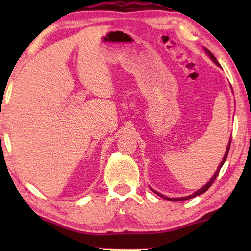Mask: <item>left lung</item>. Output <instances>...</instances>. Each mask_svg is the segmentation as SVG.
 Segmentation results:
<instances>
[{
  "label": "left lung",
  "instance_id": "obj_1",
  "mask_svg": "<svg viewBox=\"0 0 251 251\" xmlns=\"http://www.w3.org/2000/svg\"><path fill=\"white\" fill-rule=\"evenodd\" d=\"M205 50H206V53H207V55L208 56H209L210 58H211V61L215 63L216 65L217 66H220V64L218 63V61L217 59H216V57L214 56V55H212V53L210 52L209 50H207L206 48H205ZM231 91H232V88H231ZM230 143H231V137H230V139H229V143H228V146H227V150H226V152H225V155H224V158H223V160H222V163L219 164V166H218V168H217V171L215 172V174H214V176H212L210 179H209V181L207 182L206 185H203L201 189H198L197 192H195L193 195H189V196H186V197H179V198H169V197H166V196H164V195H161V194H159L158 192H156V190H154L152 188H151L152 192H154L156 195H158V196H160L161 198H165V199H167V201H186V199H190V198H194V197H196V196H199V195H201V194H203L205 192H207L208 189H209V187L212 185V182L215 181V179L216 178H217V176H218V174H219V171H220V168L223 167V165H224V163L225 161H226V159H227V156H228V152H229V148H230Z\"/></svg>",
  "mask_w": 251,
  "mask_h": 251
}]
</instances>
